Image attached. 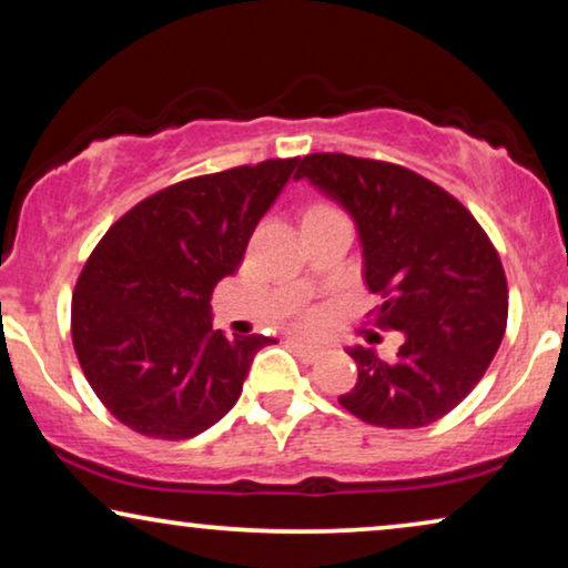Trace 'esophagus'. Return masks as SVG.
Segmentation results:
<instances>
[{"mask_svg":"<svg viewBox=\"0 0 568 568\" xmlns=\"http://www.w3.org/2000/svg\"><path fill=\"white\" fill-rule=\"evenodd\" d=\"M290 346H292L294 352H297L305 362H317V359H321V356H323V348H321V346L307 344V341H302V338H290Z\"/></svg>","mask_w":568,"mask_h":568,"instance_id":"obj_1","label":"esophagus"}]
</instances>
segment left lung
Masks as SVG:
<instances>
[{"label": "left lung", "mask_w": 568, "mask_h": 568, "mask_svg": "<svg viewBox=\"0 0 568 568\" xmlns=\"http://www.w3.org/2000/svg\"><path fill=\"white\" fill-rule=\"evenodd\" d=\"M294 178L352 214L364 282L379 297L375 325L403 336L393 362L348 348L359 379L338 403L385 429L447 416L486 375L507 328V276L484 227L445 189L393 162L315 152Z\"/></svg>", "instance_id": "obj_1"}]
</instances>
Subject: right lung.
Listing matches in <instances>:
<instances>
[{
  "label": "right lung",
  "instance_id": "right-lung-1",
  "mask_svg": "<svg viewBox=\"0 0 568 568\" xmlns=\"http://www.w3.org/2000/svg\"><path fill=\"white\" fill-rule=\"evenodd\" d=\"M300 158L189 178L139 201L90 253L72 344L100 403L144 437L191 439L235 406L266 336L212 328V292Z\"/></svg>",
  "mask_w": 568,
  "mask_h": 568
}]
</instances>
